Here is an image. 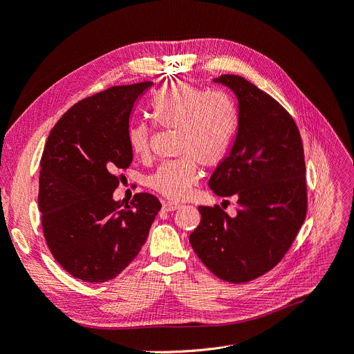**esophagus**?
I'll return each instance as SVG.
<instances>
[{"label": "esophagus", "mask_w": 354, "mask_h": 354, "mask_svg": "<svg viewBox=\"0 0 354 354\" xmlns=\"http://www.w3.org/2000/svg\"><path fill=\"white\" fill-rule=\"evenodd\" d=\"M179 207H180V205L176 204V203H163L162 210H163V212H175V210H178Z\"/></svg>", "instance_id": "34e87169"}]
</instances>
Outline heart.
<instances>
[{
    "instance_id": "heart-1",
    "label": "heart",
    "mask_w": 354,
    "mask_h": 354,
    "mask_svg": "<svg viewBox=\"0 0 354 354\" xmlns=\"http://www.w3.org/2000/svg\"><path fill=\"white\" fill-rule=\"evenodd\" d=\"M157 127L178 129L176 154L149 178V187L163 197L180 201L198 180V165L213 167L227 156L236 134L238 115L230 97L221 91H207L188 80L162 87L150 100ZM153 129L146 122L128 128V144L137 156L150 151Z\"/></svg>"
}]
</instances>
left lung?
<instances>
[{
  "instance_id": "1",
  "label": "left lung",
  "mask_w": 354,
  "mask_h": 354,
  "mask_svg": "<svg viewBox=\"0 0 354 354\" xmlns=\"http://www.w3.org/2000/svg\"><path fill=\"white\" fill-rule=\"evenodd\" d=\"M213 82L238 99V133L208 187L236 198L238 214L230 217L218 205L198 207L201 221L189 242L214 276L238 284L276 267L302 227L305 156L293 118L277 100L239 75Z\"/></svg>"
}]
</instances>
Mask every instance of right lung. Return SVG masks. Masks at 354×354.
<instances>
[{
    "instance_id": "obj_1",
    "label": "right lung",
    "mask_w": 354,
    "mask_h": 354,
    "mask_svg": "<svg viewBox=\"0 0 354 354\" xmlns=\"http://www.w3.org/2000/svg\"><path fill=\"white\" fill-rule=\"evenodd\" d=\"M153 83L115 86L75 103L50 129L39 175V210L50 254L73 277L104 283L124 271L149 236L160 201L147 192L113 200L133 162L129 115Z\"/></svg>"
}]
</instances>
